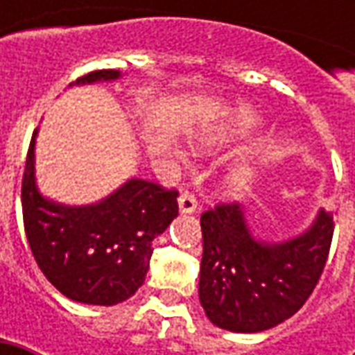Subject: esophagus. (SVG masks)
I'll return each mask as SVG.
<instances>
[{
  "instance_id": "obj_1",
  "label": "esophagus",
  "mask_w": 355,
  "mask_h": 355,
  "mask_svg": "<svg viewBox=\"0 0 355 355\" xmlns=\"http://www.w3.org/2000/svg\"><path fill=\"white\" fill-rule=\"evenodd\" d=\"M178 207H180V213H196L198 209V199L193 198L189 191H184L180 199H178Z\"/></svg>"
}]
</instances>
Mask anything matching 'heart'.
I'll use <instances>...</instances> for the list:
<instances>
[{"instance_id": "heart-1", "label": "heart", "mask_w": 355, "mask_h": 355, "mask_svg": "<svg viewBox=\"0 0 355 355\" xmlns=\"http://www.w3.org/2000/svg\"><path fill=\"white\" fill-rule=\"evenodd\" d=\"M225 144V136L217 130H209L205 134H199L198 138H193V148L199 154H213L217 152L221 146ZM254 171L249 168H235L229 170L221 180V191L227 199H245L251 193L252 185H254Z\"/></svg>"}]
</instances>
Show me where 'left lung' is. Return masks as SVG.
Returning a JSON list of instances; mask_svg holds the SVG:
<instances>
[{"mask_svg":"<svg viewBox=\"0 0 355 355\" xmlns=\"http://www.w3.org/2000/svg\"><path fill=\"white\" fill-rule=\"evenodd\" d=\"M203 257L199 302L207 318L229 332L252 334L296 314L318 284L334 235L332 213L284 241H263L239 203L201 215Z\"/></svg>","mask_w":355,"mask_h":355,"instance_id":"left-lung-1","label":"left lung"}]
</instances>
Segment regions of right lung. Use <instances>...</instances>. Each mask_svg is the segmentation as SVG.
Segmentation results:
<instances>
[{
	"mask_svg": "<svg viewBox=\"0 0 355 355\" xmlns=\"http://www.w3.org/2000/svg\"><path fill=\"white\" fill-rule=\"evenodd\" d=\"M120 71H94L73 85L120 78ZM35 130L27 152L21 205L35 261L67 298L114 306L144 284L152 241L178 217V191L132 178L89 205H64L45 198L35 178Z\"/></svg>",
	"mask_w": 355,
	"mask_h": 355,
	"instance_id": "add662e5",
	"label": "right lung"
}]
</instances>
